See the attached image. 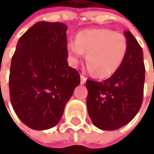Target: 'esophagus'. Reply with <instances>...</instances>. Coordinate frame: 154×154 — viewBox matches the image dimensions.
<instances>
[{
    "mask_svg": "<svg viewBox=\"0 0 154 154\" xmlns=\"http://www.w3.org/2000/svg\"><path fill=\"white\" fill-rule=\"evenodd\" d=\"M86 81H87V78H86V76L83 75H80V83L81 84H85Z\"/></svg>",
    "mask_w": 154,
    "mask_h": 154,
    "instance_id": "obj_1",
    "label": "esophagus"
}]
</instances>
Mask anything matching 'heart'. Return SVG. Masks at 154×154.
Returning <instances> with one entry per match:
<instances>
[{"mask_svg": "<svg viewBox=\"0 0 154 154\" xmlns=\"http://www.w3.org/2000/svg\"><path fill=\"white\" fill-rule=\"evenodd\" d=\"M127 51L126 37L111 29H86L78 33L75 40L67 43V52L73 63H78L87 52L88 67L99 78H106L116 72Z\"/></svg>", "mask_w": 154, "mask_h": 154, "instance_id": "b5f03b06", "label": "heart"}]
</instances>
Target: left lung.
Masks as SVG:
<instances>
[{
    "instance_id": "1",
    "label": "left lung",
    "mask_w": 154,
    "mask_h": 154,
    "mask_svg": "<svg viewBox=\"0 0 154 154\" xmlns=\"http://www.w3.org/2000/svg\"><path fill=\"white\" fill-rule=\"evenodd\" d=\"M126 57L116 72L100 82L87 79V107L94 125L103 130H116L129 123L143 100L145 66L143 51L134 36L125 31Z\"/></svg>"
}]
</instances>
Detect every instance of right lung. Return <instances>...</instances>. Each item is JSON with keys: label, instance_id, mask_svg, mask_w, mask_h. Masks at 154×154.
<instances>
[{"label": "right lung", "instance_id": "1", "mask_svg": "<svg viewBox=\"0 0 154 154\" xmlns=\"http://www.w3.org/2000/svg\"><path fill=\"white\" fill-rule=\"evenodd\" d=\"M66 24L39 21L19 38L12 57L9 92L14 113L35 130L54 128L80 83L68 66Z\"/></svg>", "mask_w": 154, "mask_h": 154}]
</instances>
